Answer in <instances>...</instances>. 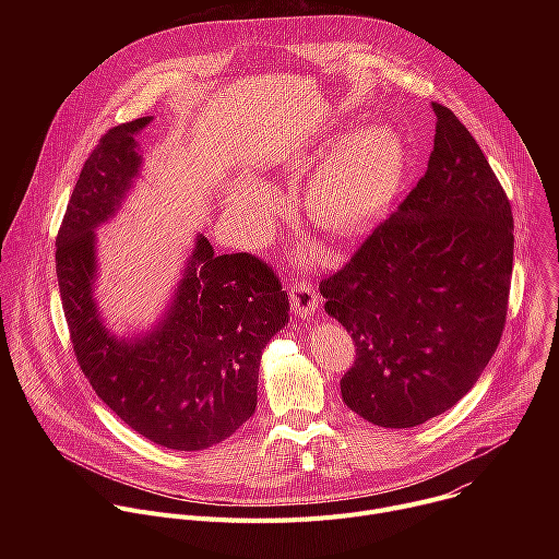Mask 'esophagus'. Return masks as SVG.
Segmentation results:
<instances>
[{
	"label": "esophagus",
	"instance_id": "1",
	"mask_svg": "<svg viewBox=\"0 0 559 559\" xmlns=\"http://www.w3.org/2000/svg\"><path fill=\"white\" fill-rule=\"evenodd\" d=\"M289 300H292L294 313H298V316H311L318 309V305H321V298H318L316 289L307 281H300V278L292 281Z\"/></svg>",
	"mask_w": 559,
	"mask_h": 559
}]
</instances>
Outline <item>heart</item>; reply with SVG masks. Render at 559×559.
I'll return each instance as SVG.
<instances>
[{"instance_id":"1","label":"heart","mask_w":559,"mask_h":559,"mask_svg":"<svg viewBox=\"0 0 559 559\" xmlns=\"http://www.w3.org/2000/svg\"><path fill=\"white\" fill-rule=\"evenodd\" d=\"M307 150L283 156L287 170L307 166ZM403 173V147L386 128H362L347 134L313 170L307 203L313 218L332 231H356L393 197ZM274 205V194L257 179H236L227 207L243 221H261Z\"/></svg>"}]
</instances>
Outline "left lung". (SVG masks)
<instances>
[{
	"label": "left lung",
	"mask_w": 559,
	"mask_h": 559,
	"mask_svg": "<svg viewBox=\"0 0 559 559\" xmlns=\"http://www.w3.org/2000/svg\"><path fill=\"white\" fill-rule=\"evenodd\" d=\"M425 177L321 281L325 311L352 334L345 405L407 429L451 409L496 354L513 274L511 203L480 145L444 106Z\"/></svg>",
	"instance_id": "8db88e82"
}]
</instances>
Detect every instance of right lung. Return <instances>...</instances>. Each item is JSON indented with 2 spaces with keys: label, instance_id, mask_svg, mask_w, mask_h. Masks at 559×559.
Here are the masks:
<instances>
[{
  "label": "right lung",
  "instance_id": "obj_1",
  "mask_svg": "<svg viewBox=\"0 0 559 559\" xmlns=\"http://www.w3.org/2000/svg\"><path fill=\"white\" fill-rule=\"evenodd\" d=\"M141 117L110 128L88 156L57 234V281L74 356L102 401L136 433L177 451H201L257 409L265 345L289 321L272 267L248 252L214 254L203 234L156 328L119 338L95 300L97 234L139 177Z\"/></svg>",
  "mask_w": 559,
  "mask_h": 559
}]
</instances>
